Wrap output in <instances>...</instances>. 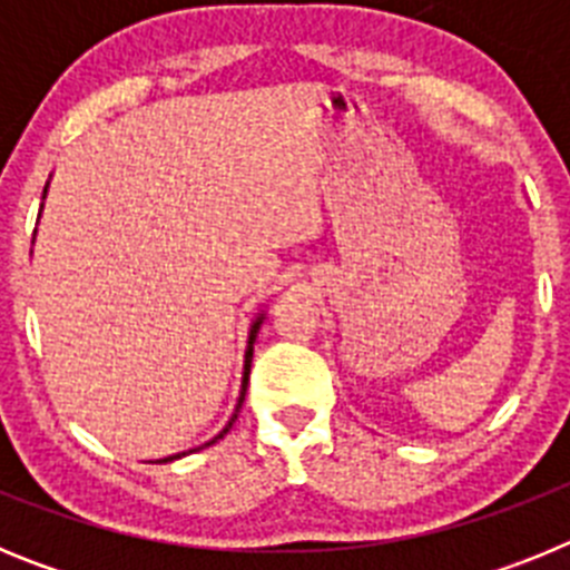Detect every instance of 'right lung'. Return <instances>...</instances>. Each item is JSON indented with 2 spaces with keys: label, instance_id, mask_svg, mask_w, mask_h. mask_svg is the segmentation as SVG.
<instances>
[{
  "label": "right lung",
  "instance_id": "obj_1",
  "mask_svg": "<svg viewBox=\"0 0 570 570\" xmlns=\"http://www.w3.org/2000/svg\"><path fill=\"white\" fill-rule=\"evenodd\" d=\"M45 194H48V185H45ZM42 199H45V196H42ZM33 234H37V230H33ZM262 320H265V314H259V316H256L254 322H250V331H248V347H245V367H242V387H239V400H236V407H234V416H230L228 425H225L223 431H219V434H216L214 440H210V442L223 440V436L228 434L230 425H234V422H236V414H239L242 402H245V391H248V374H250V360H254V342H256V334H259ZM210 442H205V445H210ZM205 445H203V448H205ZM194 451H199V448H194ZM179 456H185V454L165 456V460H156V462H174V460H179Z\"/></svg>",
  "mask_w": 570,
  "mask_h": 570
}]
</instances>
